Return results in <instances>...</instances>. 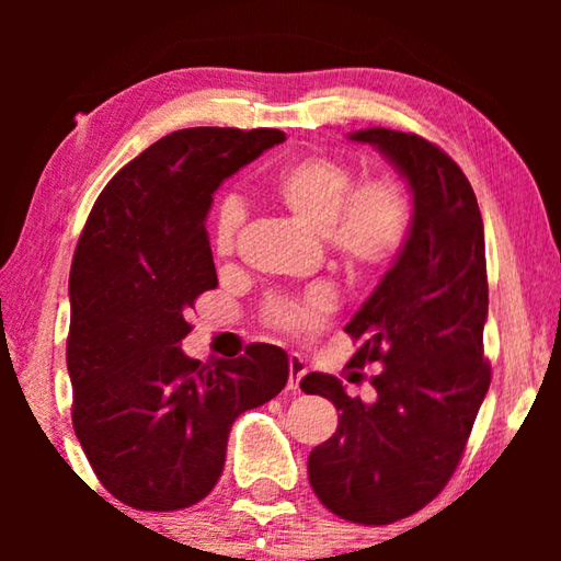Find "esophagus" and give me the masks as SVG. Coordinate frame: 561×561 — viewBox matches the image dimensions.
Instances as JSON below:
<instances>
[{
  "mask_svg": "<svg viewBox=\"0 0 561 561\" xmlns=\"http://www.w3.org/2000/svg\"><path fill=\"white\" fill-rule=\"evenodd\" d=\"M304 374H307V360H304L299 354H291L289 356V383H287L289 391H294V393L299 391Z\"/></svg>",
  "mask_w": 561,
  "mask_h": 561,
  "instance_id": "esophagus-1",
  "label": "esophagus"
}]
</instances>
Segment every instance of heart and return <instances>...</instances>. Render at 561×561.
<instances>
[{
  "mask_svg": "<svg viewBox=\"0 0 561 561\" xmlns=\"http://www.w3.org/2000/svg\"><path fill=\"white\" fill-rule=\"evenodd\" d=\"M354 170L329 156H304L284 163L270 178L267 193L284 213L324 237L329 252L346 272L366 277L391 264L411 230V205L393 178H368L354 188ZM244 210L237 197H227L215 217V250L230 254ZM334 307L327 289L301 299H274L267 317L274 329L311 334Z\"/></svg>",
  "mask_w": 561,
  "mask_h": 561,
  "instance_id": "heart-1",
  "label": "heart"
}]
</instances>
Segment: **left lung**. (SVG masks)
Here are the masks:
<instances>
[{"instance_id": "obj_1", "label": "left lung", "mask_w": 561, "mask_h": 561, "mask_svg": "<svg viewBox=\"0 0 561 561\" xmlns=\"http://www.w3.org/2000/svg\"><path fill=\"white\" fill-rule=\"evenodd\" d=\"M348 138L405 178L413 217L393 267L346 324L358 341L348 366H381L374 401L351 398L329 374L299 383L339 411L336 433L309 455V482L341 519L391 525L453 478L490 388L485 230L468 178L438 146L391 128Z\"/></svg>"}]
</instances>
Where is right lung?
I'll return each instance as SVG.
<instances>
[{"label":"right lung","instance_id":"right-lung-1","mask_svg":"<svg viewBox=\"0 0 561 561\" xmlns=\"http://www.w3.org/2000/svg\"><path fill=\"white\" fill-rule=\"evenodd\" d=\"M277 128H183L103 187L76 244L66 364L73 431L101 485L128 507L183 510L215 488L237 415L289 378L279 346L187 358V311L217 287L205 217L225 178L279 146Z\"/></svg>","mask_w":561,"mask_h":561}]
</instances>
